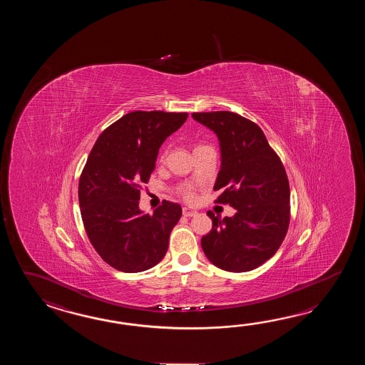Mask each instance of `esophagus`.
Here are the masks:
<instances>
[{
	"mask_svg": "<svg viewBox=\"0 0 365 365\" xmlns=\"http://www.w3.org/2000/svg\"><path fill=\"white\" fill-rule=\"evenodd\" d=\"M197 214H198V212H197L195 210L189 209V207H184V209H182V215H184V217H195Z\"/></svg>",
	"mask_w": 365,
	"mask_h": 365,
	"instance_id": "esophagus-1",
	"label": "esophagus"
}]
</instances>
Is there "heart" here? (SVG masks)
I'll return each instance as SVG.
<instances>
[{"mask_svg":"<svg viewBox=\"0 0 365 365\" xmlns=\"http://www.w3.org/2000/svg\"><path fill=\"white\" fill-rule=\"evenodd\" d=\"M197 148H201V146H197ZM180 194H181L185 200H187V201H192L194 198L193 187L190 185H186L185 184V185H182L180 187Z\"/></svg>","mask_w":365,"mask_h":365,"instance_id":"b5f03b06","label":"heart"}]
</instances>
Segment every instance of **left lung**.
<instances>
[{
    "instance_id": "8db88e82",
    "label": "left lung",
    "mask_w": 365,
    "mask_h": 365,
    "mask_svg": "<svg viewBox=\"0 0 365 365\" xmlns=\"http://www.w3.org/2000/svg\"><path fill=\"white\" fill-rule=\"evenodd\" d=\"M217 134L220 171L215 202L236 210L233 217L207 215L212 230L201 240L211 264L225 272L257 269L272 258L289 225V184L279 156L258 125L228 110L192 113Z\"/></svg>"
}]
</instances>
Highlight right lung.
I'll return each instance as SVG.
<instances>
[{
  "instance_id": "obj_1",
  "label": "right lung",
  "mask_w": 365,
  "mask_h": 365,
  "mask_svg": "<svg viewBox=\"0 0 365 365\" xmlns=\"http://www.w3.org/2000/svg\"><path fill=\"white\" fill-rule=\"evenodd\" d=\"M187 113L135 110L99 135L79 179L78 198L86 233L112 267L140 272L159 264L182 210L163 201L154 214L140 210V186L155 168L159 148Z\"/></svg>"
}]
</instances>
